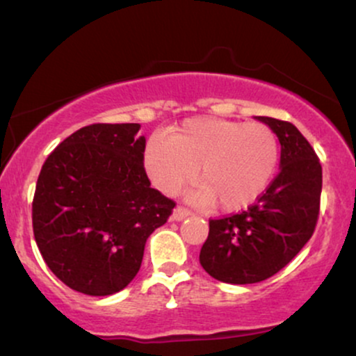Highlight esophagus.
<instances>
[{
    "label": "esophagus",
    "instance_id": "obj_1",
    "mask_svg": "<svg viewBox=\"0 0 356 356\" xmlns=\"http://www.w3.org/2000/svg\"><path fill=\"white\" fill-rule=\"evenodd\" d=\"M189 216H191V212L187 211L186 207L177 206V207H175V209L172 211V216H170V219L177 220V222H179V220H184L186 218H189Z\"/></svg>",
    "mask_w": 356,
    "mask_h": 356
}]
</instances>
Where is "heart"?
Masks as SVG:
<instances>
[{"label":"heart","instance_id":"b5f03b06","mask_svg":"<svg viewBox=\"0 0 356 356\" xmlns=\"http://www.w3.org/2000/svg\"><path fill=\"white\" fill-rule=\"evenodd\" d=\"M280 161L276 134L264 124H243L222 118H191L152 136L145 145L144 169L150 182L174 195L195 179L201 186L191 201L201 207L216 202L224 212L254 204L273 181Z\"/></svg>","mask_w":356,"mask_h":356}]
</instances>
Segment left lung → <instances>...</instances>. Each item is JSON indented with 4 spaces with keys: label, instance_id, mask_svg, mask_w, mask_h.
<instances>
[{
    "label": "left lung",
    "instance_id": "left-lung-1",
    "mask_svg": "<svg viewBox=\"0 0 356 356\" xmlns=\"http://www.w3.org/2000/svg\"><path fill=\"white\" fill-rule=\"evenodd\" d=\"M281 144L280 174L241 214L209 220L199 261L214 280L252 284L283 269L313 236L320 212L321 164L309 142L289 122L254 117Z\"/></svg>",
    "mask_w": 356,
    "mask_h": 356
}]
</instances>
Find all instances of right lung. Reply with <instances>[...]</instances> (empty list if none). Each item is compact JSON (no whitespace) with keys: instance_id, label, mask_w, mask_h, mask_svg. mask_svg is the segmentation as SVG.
Instances as JSON below:
<instances>
[{"instance_id":"add662e5","label":"right lung","mask_w":356,"mask_h":356,"mask_svg":"<svg viewBox=\"0 0 356 356\" xmlns=\"http://www.w3.org/2000/svg\"><path fill=\"white\" fill-rule=\"evenodd\" d=\"M138 124H93L48 155L36 182L33 234L68 288L108 296L136 277L149 236L174 201L150 187Z\"/></svg>"}]
</instances>
